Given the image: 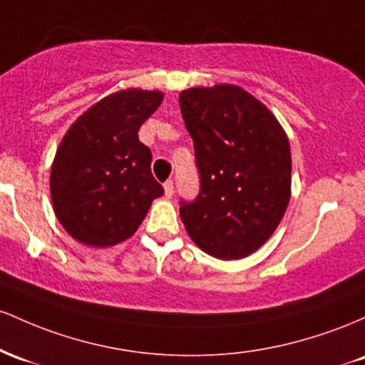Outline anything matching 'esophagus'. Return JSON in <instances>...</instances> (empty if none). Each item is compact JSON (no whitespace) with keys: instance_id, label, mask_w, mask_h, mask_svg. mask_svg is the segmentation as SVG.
Listing matches in <instances>:
<instances>
[{"instance_id":"obj_1","label":"esophagus","mask_w":365,"mask_h":365,"mask_svg":"<svg viewBox=\"0 0 365 365\" xmlns=\"http://www.w3.org/2000/svg\"><path fill=\"white\" fill-rule=\"evenodd\" d=\"M163 190H165L167 198H170V196L174 195V181H172V179H169V181L163 182Z\"/></svg>"}]
</instances>
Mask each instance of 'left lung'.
<instances>
[{
	"label": "left lung",
	"instance_id": "8db88e82",
	"mask_svg": "<svg viewBox=\"0 0 365 365\" xmlns=\"http://www.w3.org/2000/svg\"><path fill=\"white\" fill-rule=\"evenodd\" d=\"M193 138L200 193L181 202L187 235L208 255L236 260L279 226L292 195L289 141L271 110L232 84L179 94Z\"/></svg>",
	"mask_w": 365,
	"mask_h": 365
}]
</instances>
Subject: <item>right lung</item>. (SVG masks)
Returning <instances> with one entry per match:
<instances>
[{
  "mask_svg": "<svg viewBox=\"0 0 365 365\" xmlns=\"http://www.w3.org/2000/svg\"><path fill=\"white\" fill-rule=\"evenodd\" d=\"M162 100L160 91L113 93L86 110L61 139L51 165V202L73 240L94 248L120 243L163 195L150 169L151 151L138 138Z\"/></svg>",
  "mask_w": 365,
  "mask_h": 365,
  "instance_id": "add662e5",
  "label": "right lung"
}]
</instances>
